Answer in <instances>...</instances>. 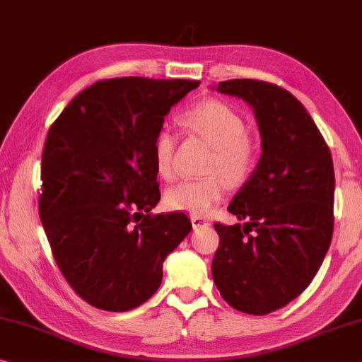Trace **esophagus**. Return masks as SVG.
<instances>
[{
	"label": "esophagus",
	"instance_id": "1",
	"mask_svg": "<svg viewBox=\"0 0 362 362\" xmlns=\"http://www.w3.org/2000/svg\"><path fill=\"white\" fill-rule=\"evenodd\" d=\"M192 226H193V228H202V227H208V226H211V222H209V221H206L204 217L192 216Z\"/></svg>",
	"mask_w": 362,
	"mask_h": 362
}]
</instances>
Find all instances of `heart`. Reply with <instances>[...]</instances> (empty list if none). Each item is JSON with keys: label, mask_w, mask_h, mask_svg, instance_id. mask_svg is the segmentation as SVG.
I'll return each mask as SVG.
<instances>
[{"label": "heart", "mask_w": 362, "mask_h": 362, "mask_svg": "<svg viewBox=\"0 0 362 362\" xmlns=\"http://www.w3.org/2000/svg\"><path fill=\"white\" fill-rule=\"evenodd\" d=\"M182 127L209 143L206 174L199 180H185L165 193V204L170 209L192 216H208L227 197L228 187H238L250 179L257 163L255 141L246 134L242 114L228 103L208 98L194 103L180 116ZM177 136L170 130L158 132L153 141V159L158 174L165 180L175 177L174 154Z\"/></svg>", "instance_id": "obj_1"}]
</instances>
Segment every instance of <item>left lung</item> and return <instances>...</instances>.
I'll list each match as a JSON object with an SVG mask.
<instances>
[{
  "instance_id": "obj_1",
  "label": "left lung",
  "mask_w": 362,
  "mask_h": 362,
  "mask_svg": "<svg viewBox=\"0 0 362 362\" xmlns=\"http://www.w3.org/2000/svg\"><path fill=\"white\" fill-rule=\"evenodd\" d=\"M217 91L253 107L262 153L228 204L242 223H214L212 279L228 305L264 315L313 282L334 233L335 175L329 146L290 91L262 80L219 82Z\"/></svg>"
}]
</instances>
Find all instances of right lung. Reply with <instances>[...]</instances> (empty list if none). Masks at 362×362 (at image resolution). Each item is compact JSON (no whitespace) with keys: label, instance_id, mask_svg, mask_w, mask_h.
Masks as SVG:
<instances>
[{"label":"right lung","instance_id":"obj_1","mask_svg":"<svg viewBox=\"0 0 362 362\" xmlns=\"http://www.w3.org/2000/svg\"><path fill=\"white\" fill-rule=\"evenodd\" d=\"M198 80L120 77L78 93L49 127L40 219L54 261L88 305L124 313L156 293L163 262L192 230L183 212L153 216V141Z\"/></svg>","mask_w":362,"mask_h":362}]
</instances>
